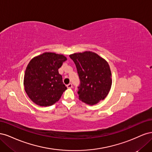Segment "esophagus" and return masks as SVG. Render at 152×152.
Returning <instances> with one entry per match:
<instances>
[{
	"label": "esophagus",
	"instance_id": "obj_1",
	"mask_svg": "<svg viewBox=\"0 0 152 152\" xmlns=\"http://www.w3.org/2000/svg\"><path fill=\"white\" fill-rule=\"evenodd\" d=\"M67 87L68 88H69V89H70V88H72V84H71V83H70V84H68L67 86Z\"/></svg>",
	"mask_w": 152,
	"mask_h": 152
}]
</instances>
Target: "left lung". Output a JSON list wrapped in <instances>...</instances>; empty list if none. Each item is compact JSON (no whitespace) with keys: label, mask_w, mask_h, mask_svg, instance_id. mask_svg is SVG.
I'll list each match as a JSON object with an SVG mask.
<instances>
[{"label":"left lung","mask_w":152,"mask_h":152,"mask_svg":"<svg viewBox=\"0 0 152 152\" xmlns=\"http://www.w3.org/2000/svg\"><path fill=\"white\" fill-rule=\"evenodd\" d=\"M69 56L75 64L80 81L77 92L79 99L89 105L103 100L112 84L108 62L91 51L74 53Z\"/></svg>","instance_id":"1"}]
</instances>
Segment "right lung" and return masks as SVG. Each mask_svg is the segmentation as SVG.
Returning a JSON list of instances; mask_svg holds the SVG:
<instances>
[{
  "mask_svg": "<svg viewBox=\"0 0 152 152\" xmlns=\"http://www.w3.org/2000/svg\"><path fill=\"white\" fill-rule=\"evenodd\" d=\"M66 58L63 54L44 53L31 59L26 68L24 87L26 93L36 104L53 105L67 88L58 72Z\"/></svg>",
  "mask_w": 152,
  "mask_h": 152,
  "instance_id": "obj_1",
  "label": "right lung"
}]
</instances>
